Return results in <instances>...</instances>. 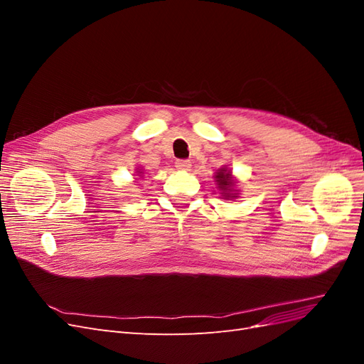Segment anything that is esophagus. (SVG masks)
<instances>
[{
	"label": "esophagus",
	"mask_w": 364,
	"mask_h": 364,
	"mask_svg": "<svg viewBox=\"0 0 364 364\" xmlns=\"http://www.w3.org/2000/svg\"><path fill=\"white\" fill-rule=\"evenodd\" d=\"M174 167L181 171H188L191 168V162L188 159H178L174 162Z\"/></svg>",
	"instance_id": "esophagus-1"
}]
</instances>
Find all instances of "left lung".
<instances>
[{"label": "left lung", "instance_id": "8db88e82", "mask_svg": "<svg viewBox=\"0 0 364 364\" xmlns=\"http://www.w3.org/2000/svg\"><path fill=\"white\" fill-rule=\"evenodd\" d=\"M215 179H217V183H218V188L223 190L225 193V199H228V197H230V186L234 185V181H232V176H230L229 171H226L225 168L218 170V173L215 174Z\"/></svg>", "mask_w": 364, "mask_h": 364}]
</instances>
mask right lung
I'll list each match as a JSON object with an SVG mask.
<instances>
[{
    "instance_id": "add662e5",
    "label": "right lung",
    "mask_w": 364,
    "mask_h": 364,
    "mask_svg": "<svg viewBox=\"0 0 364 364\" xmlns=\"http://www.w3.org/2000/svg\"><path fill=\"white\" fill-rule=\"evenodd\" d=\"M139 173H141V171H139Z\"/></svg>"
}]
</instances>
